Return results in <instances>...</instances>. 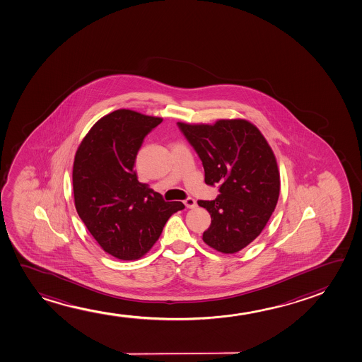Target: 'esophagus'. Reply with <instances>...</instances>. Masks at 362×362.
I'll return each mask as SVG.
<instances>
[{
	"label": "esophagus",
	"instance_id": "34e87169",
	"mask_svg": "<svg viewBox=\"0 0 362 362\" xmlns=\"http://www.w3.org/2000/svg\"><path fill=\"white\" fill-rule=\"evenodd\" d=\"M184 204L187 209H196V207H197V202H196V199H191V197L185 199Z\"/></svg>",
	"mask_w": 362,
	"mask_h": 362
}]
</instances>
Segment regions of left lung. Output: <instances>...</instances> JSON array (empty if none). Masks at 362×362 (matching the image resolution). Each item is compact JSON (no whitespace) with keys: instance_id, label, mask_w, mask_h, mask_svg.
<instances>
[{"instance_id":"obj_1","label":"left lung","mask_w":362,"mask_h":362,"mask_svg":"<svg viewBox=\"0 0 362 362\" xmlns=\"http://www.w3.org/2000/svg\"><path fill=\"white\" fill-rule=\"evenodd\" d=\"M177 125L199 153L204 182L219 185L217 199L199 201L211 214L202 240L224 255L237 253L262 233L274 212L280 191L274 153L259 129L245 119Z\"/></svg>"}]
</instances>
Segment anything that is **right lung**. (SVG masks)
I'll list each match as a JSON object with an SVG mask.
<instances>
[{"label": "right lung", "mask_w": 362, "mask_h": 362, "mask_svg": "<svg viewBox=\"0 0 362 362\" xmlns=\"http://www.w3.org/2000/svg\"><path fill=\"white\" fill-rule=\"evenodd\" d=\"M163 117L117 109L99 119L76 148L73 165L74 204L90 235L117 259L141 258L182 202H165L139 182L134 171L143 140Z\"/></svg>", "instance_id": "add662e5"}]
</instances>
